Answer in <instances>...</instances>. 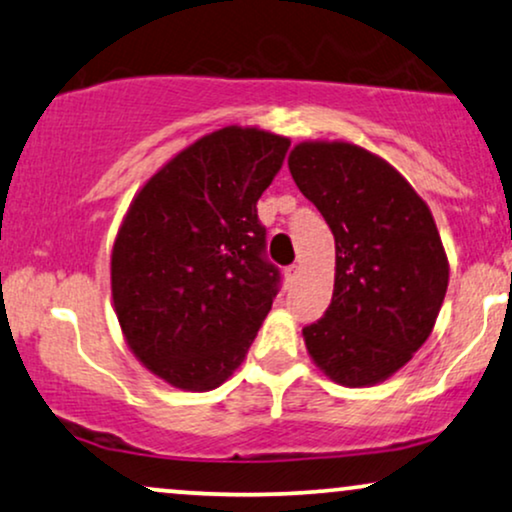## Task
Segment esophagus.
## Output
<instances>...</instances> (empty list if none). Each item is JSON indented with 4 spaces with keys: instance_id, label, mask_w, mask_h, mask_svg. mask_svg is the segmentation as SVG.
Instances as JSON below:
<instances>
[{
    "instance_id": "1",
    "label": "esophagus",
    "mask_w": 512,
    "mask_h": 512,
    "mask_svg": "<svg viewBox=\"0 0 512 512\" xmlns=\"http://www.w3.org/2000/svg\"><path fill=\"white\" fill-rule=\"evenodd\" d=\"M283 274H286V283H288V286H293L297 274H300V267H297V264H290V267H286V271H283Z\"/></svg>"
}]
</instances>
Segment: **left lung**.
Returning a JSON list of instances; mask_svg holds the SVG:
<instances>
[{
    "mask_svg": "<svg viewBox=\"0 0 512 512\" xmlns=\"http://www.w3.org/2000/svg\"><path fill=\"white\" fill-rule=\"evenodd\" d=\"M288 167L335 238L333 300L302 331L309 354L335 383H380L428 340L444 302L435 219L409 181L359 146L307 141Z\"/></svg>",
    "mask_w": 512,
    "mask_h": 512,
    "instance_id": "8db88e82",
    "label": "left lung"
}]
</instances>
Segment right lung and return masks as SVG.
I'll list each match as a JSON object with an SVG mask.
<instances>
[{"instance_id": "obj_1", "label": "right lung", "mask_w": 512, "mask_h": 512, "mask_svg": "<svg viewBox=\"0 0 512 512\" xmlns=\"http://www.w3.org/2000/svg\"><path fill=\"white\" fill-rule=\"evenodd\" d=\"M290 141L224 127L172 158L129 205L111 288L127 345L174 387L205 392L241 366L281 288L257 200Z\"/></svg>"}]
</instances>
